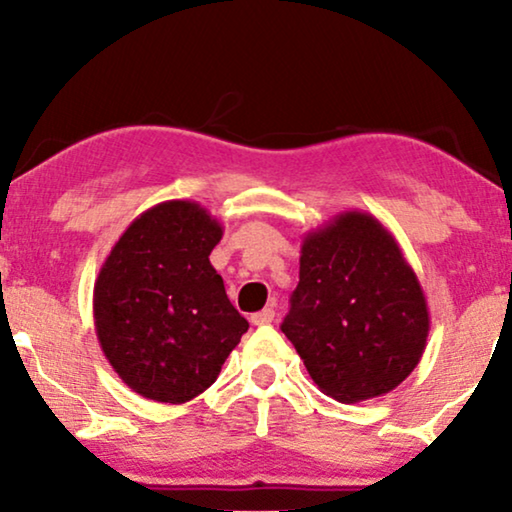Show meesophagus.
Here are the masks:
<instances>
[{
	"mask_svg": "<svg viewBox=\"0 0 512 512\" xmlns=\"http://www.w3.org/2000/svg\"><path fill=\"white\" fill-rule=\"evenodd\" d=\"M272 321H275V310H272V307H265V310L251 314V324H254V326L272 324Z\"/></svg>",
	"mask_w": 512,
	"mask_h": 512,
	"instance_id": "esophagus-1",
	"label": "esophagus"
}]
</instances>
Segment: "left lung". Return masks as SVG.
Listing matches in <instances>:
<instances>
[{
  "instance_id": "obj_1",
  "label": "left lung",
  "mask_w": 512,
  "mask_h": 512,
  "mask_svg": "<svg viewBox=\"0 0 512 512\" xmlns=\"http://www.w3.org/2000/svg\"><path fill=\"white\" fill-rule=\"evenodd\" d=\"M429 328L422 284L375 216L342 212L305 235L282 331L326 396L389 394L417 368Z\"/></svg>"
}]
</instances>
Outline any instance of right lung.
Segmentation results:
<instances>
[{
    "instance_id": "1",
    "label": "right lung",
    "mask_w": 512,
    "mask_h": 512,
    "mask_svg": "<svg viewBox=\"0 0 512 512\" xmlns=\"http://www.w3.org/2000/svg\"><path fill=\"white\" fill-rule=\"evenodd\" d=\"M221 223L191 200L146 209L118 237L93 291L111 368L139 396L186 403L212 387L247 333L209 254Z\"/></svg>"
}]
</instances>
